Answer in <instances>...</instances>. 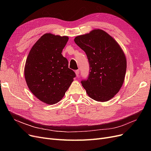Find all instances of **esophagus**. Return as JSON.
<instances>
[{
  "label": "esophagus",
  "instance_id": "34e87169",
  "mask_svg": "<svg viewBox=\"0 0 151 151\" xmlns=\"http://www.w3.org/2000/svg\"><path fill=\"white\" fill-rule=\"evenodd\" d=\"M75 73H76V75L77 77L79 76V75H80V70H77L75 71Z\"/></svg>",
  "mask_w": 151,
  "mask_h": 151
}]
</instances>
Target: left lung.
<instances>
[{
	"instance_id": "left-lung-1",
	"label": "left lung",
	"mask_w": 151,
	"mask_h": 151,
	"mask_svg": "<svg viewBox=\"0 0 151 151\" xmlns=\"http://www.w3.org/2000/svg\"><path fill=\"white\" fill-rule=\"evenodd\" d=\"M75 43L86 52L89 74L81 81L94 100L106 101L119 91L127 69L125 55L121 46L106 32L94 29L75 38Z\"/></svg>"
}]
</instances>
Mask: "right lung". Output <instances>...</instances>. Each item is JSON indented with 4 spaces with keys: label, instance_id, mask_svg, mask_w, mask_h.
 Wrapping results in <instances>:
<instances>
[{
    "label": "right lung",
    "instance_id": "add662e5",
    "mask_svg": "<svg viewBox=\"0 0 151 151\" xmlns=\"http://www.w3.org/2000/svg\"><path fill=\"white\" fill-rule=\"evenodd\" d=\"M68 40L67 36L45 34L32 47L26 59L24 76L28 88L46 104L59 101L76 77L62 54Z\"/></svg>",
    "mask_w": 151,
    "mask_h": 151
}]
</instances>
